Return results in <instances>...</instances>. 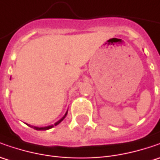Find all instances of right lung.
<instances>
[{
  "mask_svg": "<svg viewBox=\"0 0 160 160\" xmlns=\"http://www.w3.org/2000/svg\"><path fill=\"white\" fill-rule=\"evenodd\" d=\"M67 113H68V112H67ZM67 113L65 114V116H64V117H63V118H61V119L58 120V122H57V123H55V124H54V126H57V125H58V124H59V123H60V122H61L62 120L64 119L65 117H66V115H67ZM46 126V127H33V128H34V129H36V130H48V129H50V128H52V127H53V126Z\"/></svg>",
  "mask_w": 160,
  "mask_h": 160,
  "instance_id": "add662e5",
  "label": "right lung"
}]
</instances>
